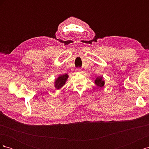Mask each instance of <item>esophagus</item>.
Instances as JSON below:
<instances>
[{
    "label": "esophagus",
    "mask_w": 149,
    "mask_h": 149,
    "mask_svg": "<svg viewBox=\"0 0 149 149\" xmlns=\"http://www.w3.org/2000/svg\"><path fill=\"white\" fill-rule=\"evenodd\" d=\"M76 71H81V70L79 69V68H78V69H76Z\"/></svg>",
    "instance_id": "1"
}]
</instances>
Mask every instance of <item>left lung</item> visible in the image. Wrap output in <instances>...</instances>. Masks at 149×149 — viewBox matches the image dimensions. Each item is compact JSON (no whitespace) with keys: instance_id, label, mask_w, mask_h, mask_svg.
I'll list each match as a JSON object with an SVG mask.
<instances>
[{"instance_id":"1","label":"left lung","mask_w":149,"mask_h":149,"mask_svg":"<svg viewBox=\"0 0 149 149\" xmlns=\"http://www.w3.org/2000/svg\"><path fill=\"white\" fill-rule=\"evenodd\" d=\"M94 83H95L96 84V86H97L100 87V88H102L104 86V81L103 80V78L102 77V76H99V77H97L95 81H94Z\"/></svg>"}]
</instances>
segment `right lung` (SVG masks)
I'll return each mask as SVG.
<instances>
[{"label": "right lung", "mask_w": 149, "mask_h": 149, "mask_svg": "<svg viewBox=\"0 0 149 149\" xmlns=\"http://www.w3.org/2000/svg\"><path fill=\"white\" fill-rule=\"evenodd\" d=\"M68 75L67 74H64L60 75L59 77L56 79L55 81V87L56 89H59L63 86L68 79Z\"/></svg>", "instance_id": "right-lung-1"}]
</instances>
